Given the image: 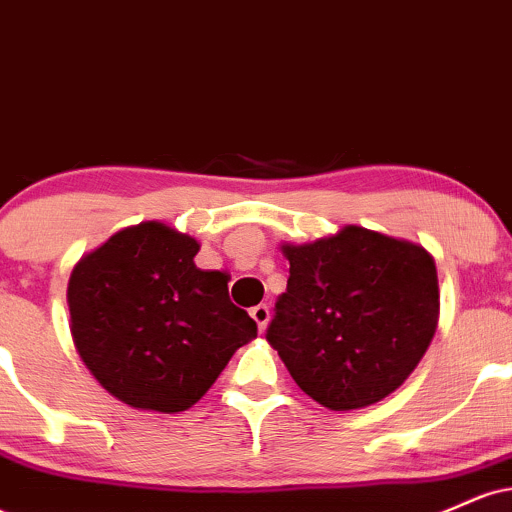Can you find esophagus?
<instances>
[{
	"label": "esophagus",
	"instance_id": "34e87169",
	"mask_svg": "<svg viewBox=\"0 0 512 512\" xmlns=\"http://www.w3.org/2000/svg\"><path fill=\"white\" fill-rule=\"evenodd\" d=\"M250 315H252V320L257 322V327H260V332H264V327H267V322H269V305H264V303L255 305V308L250 310Z\"/></svg>",
	"mask_w": 512,
	"mask_h": 512
}]
</instances>
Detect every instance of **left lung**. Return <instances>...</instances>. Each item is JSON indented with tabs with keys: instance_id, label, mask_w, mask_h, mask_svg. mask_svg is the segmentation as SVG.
Returning <instances> with one entry per match:
<instances>
[{
	"instance_id": "8db88e82",
	"label": "left lung",
	"mask_w": 512,
	"mask_h": 512,
	"mask_svg": "<svg viewBox=\"0 0 512 512\" xmlns=\"http://www.w3.org/2000/svg\"><path fill=\"white\" fill-rule=\"evenodd\" d=\"M281 252L291 264L289 284L267 342L296 385L332 411L363 409L395 392L438 327L431 252L361 226L286 243Z\"/></svg>"
}]
</instances>
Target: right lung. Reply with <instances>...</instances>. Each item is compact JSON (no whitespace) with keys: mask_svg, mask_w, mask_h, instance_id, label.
Returning <instances> with one entry per match:
<instances>
[{"mask_svg":"<svg viewBox=\"0 0 512 512\" xmlns=\"http://www.w3.org/2000/svg\"><path fill=\"white\" fill-rule=\"evenodd\" d=\"M199 243L161 221L110 236L76 262L67 303L81 361L134 409H190L255 320L228 298V274L195 264Z\"/></svg>","mask_w":512,"mask_h":512,"instance_id":"1","label":"right lung"}]
</instances>
